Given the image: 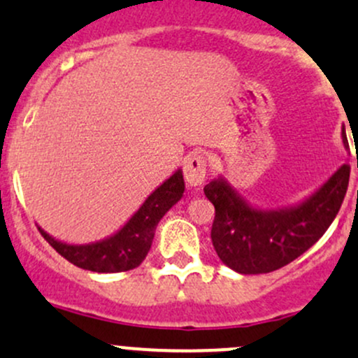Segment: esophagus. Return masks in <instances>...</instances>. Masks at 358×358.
<instances>
[{
    "label": "esophagus",
    "mask_w": 358,
    "mask_h": 358,
    "mask_svg": "<svg viewBox=\"0 0 358 358\" xmlns=\"http://www.w3.org/2000/svg\"><path fill=\"white\" fill-rule=\"evenodd\" d=\"M184 179L187 186L200 187L206 179V158L203 155H193L184 162Z\"/></svg>",
    "instance_id": "34e87169"
}]
</instances>
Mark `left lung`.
<instances>
[{
    "mask_svg": "<svg viewBox=\"0 0 358 358\" xmlns=\"http://www.w3.org/2000/svg\"><path fill=\"white\" fill-rule=\"evenodd\" d=\"M341 138L350 150L345 127ZM348 179L350 165L343 164L300 203L271 210L250 205L222 176L210 180L203 191L215 206L212 243L217 255L239 274L285 267L322 238L340 212Z\"/></svg>",
    "mask_w": 358,
    "mask_h": 358,
    "instance_id": "8db88e82",
    "label": "left lung"
}]
</instances>
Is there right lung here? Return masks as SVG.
Instances as JSON below:
<instances>
[{"label":"right lung","mask_w":358,"mask_h":358,"mask_svg":"<svg viewBox=\"0 0 358 358\" xmlns=\"http://www.w3.org/2000/svg\"><path fill=\"white\" fill-rule=\"evenodd\" d=\"M184 193L182 171H176L145 200L138 212L117 233L86 245H72L50 236L38 226L48 243L70 264L93 272H124L136 268L148 255L158 222Z\"/></svg>","instance_id":"obj_1"}]
</instances>
